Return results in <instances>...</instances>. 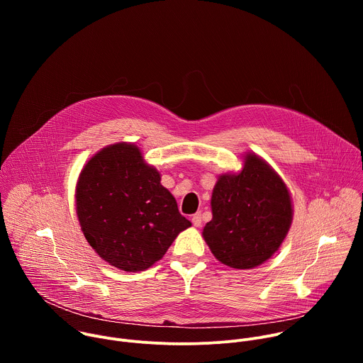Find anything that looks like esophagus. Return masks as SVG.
<instances>
[{
	"label": "esophagus",
	"instance_id": "obj_1",
	"mask_svg": "<svg viewBox=\"0 0 363 363\" xmlns=\"http://www.w3.org/2000/svg\"><path fill=\"white\" fill-rule=\"evenodd\" d=\"M191 221H192L194 227H201V224H202V218H201V214H199V213L194 214V216H192V218H191Z\"/></svg>",
	"mask_w": 363,
	"mask_h": 363
}]
</instances>
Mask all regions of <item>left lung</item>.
I'll use <instances>...</instances> for the list:
<instances>
[{"label":"left lung","instance_id":"obj_1","mask_svg":"<svg viewBox=\"0 0 363 363\" xmlns=\"http://www.w3.org/2000/svg\"><path fill=\"white\" fill-rule=\"evenodd\" d=\"M213 220L202 235L218 262L233 269L263 264L279 250L293 210L283 179L254 153L240 174L221 175L214 186Z\"/></svg>","mask_w":363,"mask_h":363}]
</instances>
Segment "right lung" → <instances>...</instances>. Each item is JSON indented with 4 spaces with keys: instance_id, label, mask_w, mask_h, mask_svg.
Masks as SVG:
<instances>
[{
    "instance_id": "right-lung-1",
    "label": "right lung",
    "mask_w": 363,
    "mask_h": 363,
    "mask_svg": "<svg viewBox=\"0 0 363 363\" xmlns=\"http://www.w3.org/2000/svg\"><path fill=\"white\" fill-rule=\"evenodd\" d=\"M76 211L90 247L123 272L149 269L191 227L160 172L145 164L138 146L125 142L103 147L86 164Z\"/></svg>"
}]
</instances>
